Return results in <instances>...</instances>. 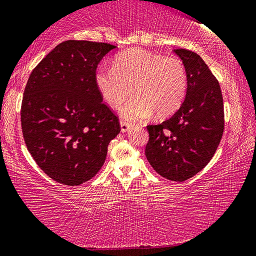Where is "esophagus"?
Masks as SVG:
<instances>
[{
  "label": "esophagus",
  "mask_w": 256,
  "mask_h": 256,
  "mask_svg": "<svg viewBox=\"0 0 256 256\" xmlns=\"http://www.w3.org/2000/svg\"><path fill=\"white\" fill-rule=\"evenodd\" d=\"M128 128H130V124L128 123V122L120 120V130H122V132H126V131H128Z\"/></svg>",
  "instance_id": "obj_1"
}]
</instances>
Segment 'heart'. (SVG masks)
<instances>
[{
    "label": "heart",
    "mask_w": 256,
    "mask_h": 256,
    "mask_svg": "<svg viewBox=\"0 0 256 256\" xmlns=\"http://www.w3.org/2000/svg\"><path fill=\"white\" fill-rule=\"evenodd\" d=\"M96 83L104 100L112 108L120 106L128 122H140L156 112L158 117L176 112L184 102L188 75L178 56H164L144 48H130L114 59L112 67H100Z\"/></svg>",
    "instance_id": "obj_1"
}]
</instances>
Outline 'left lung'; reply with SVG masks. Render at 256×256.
<instances>
[{
	"mask_svg": "<svg viewBox=\"0 0 256 256\" xmlns=\"http://www.w3.org/2000/svg\"><path fill=\"white\" fill-rule=\"evenodd\" d=\"M174 52L184 62L188 88L184 104L171 118L147 125L146 157L155 171L172 181H186L210 163L224 130L218 80L200 56L186 48Z\"/></svg>",
	"mask_w": 256,
	"mask_h": 256,
	"instance_id": "1",
	"label": "left lung"
}]
</instances>
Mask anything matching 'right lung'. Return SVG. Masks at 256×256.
<instances>
[{
	"label": "right lung",
	"instance_id": "1",
	"mask_svg": "<svg viewBox=\"0 0 256 256\" xmlns=\"http://www.w3.org/2000/svg\"><path fill=\"white\" fill-rule=\"evenodd\" d=\"M115 46L68 40L42 59L24 91L22 130L40 168L59 184L80 186L98 173L118 116L102 101L98 64Z\"/></svg>",
	"mask_w": 256,
	"mask_h": 256
}]
</instances>
